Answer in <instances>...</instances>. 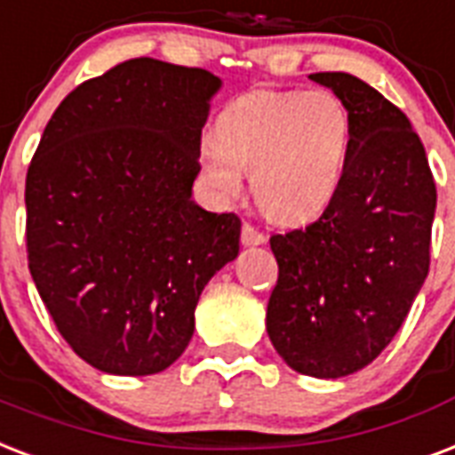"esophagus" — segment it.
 <instances>
[{
    "label": "esophagus",
    "instance_id": "34e87169",
    "mask_svg": "<svg viewBox=\"0 0 455 455\" xmlns=\"http://www.w3.org/2000/svg\"><path fill=\"white\" fill-rule=\"evenodd\" d=\"M242 244H244V246L266 244V235H263V232L256 230L253 225L244 223V228H242Z\"/></svg>",
    "mask_w": 455,
    "mask_h": 455
}]
</instances>
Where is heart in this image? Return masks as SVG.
<instances>
[{
    "instance_id": "1",
    "label": "heart",
    "mask_w": 455,
    "mask_h": 455,
    "mask_svg": "<svg viewBox=\"0 0 455 455\" xmlns=\"http://www.w3.org/2000/svg\"><path fill=\"white\" fill-rule=\"evenodd\" d=\"M354 149V116L330 90H251L232 100L216 121V135L199 147L206 185L220 202L244 192L270 220H315L337 199Z\"/></svg>"
}]
</instances>
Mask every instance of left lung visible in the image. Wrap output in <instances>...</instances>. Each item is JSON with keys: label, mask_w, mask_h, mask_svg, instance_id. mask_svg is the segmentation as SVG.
<instances>
[{"label": "left lung", "mask_w": 455, "mask_h": 455, "mask_svg": "<svg viewBox=\"0 0 455 455\" xmlns=\"http://www.w3.org/2000/svg\"><path fill=\"white\" fill-rule=\"evenodd\" d=\"M347 101L354 149L344 182L306 230L273 235L277 284L266 327L291 371L347 378L399 332L429 270L436 188L401 108L348 73H313Z\"/></svg>", "instance_id": "1"}]
</instances>
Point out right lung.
<instances>
[{
  "label": "right lung",
  "mask_w": 455,
  "mask_h": 455,
  "mask_svg": "<svg viewBox=\"0 0 455 455\" xmlns=\"http://www.w3.org/2000/svg\"><path fill=\"white\" fill-rule=\"evenodd\" d=\"M220 77L130 59L77 84L26 178L28 266L61 337L108 375H154L195 334V308L237 259L242 220L192 199Z\"/></svg>",
  "instance_id": "right-lung-1"
}]
</instances>
